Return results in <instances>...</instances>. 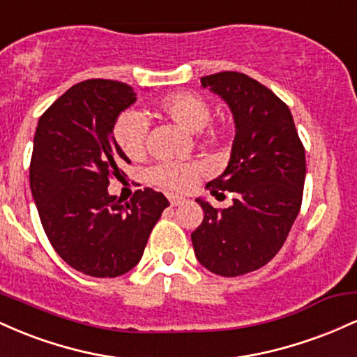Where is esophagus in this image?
<instances>
[{"label": "esophagus", "mask_w": 357, "mask_h": 357, "mask_svg": "<svg viewBox=\"0 0 357 357\" xmlns=\"http://www.w3.org/2000/svg\"><path fill=\"white\" fill-rule=\"evenodd\" d=\"M169 203H171V206H179V204L184 203V198H181V196H176V195H169Z\"/></svg>", "instance_id": "34e87169"}]
</instances>
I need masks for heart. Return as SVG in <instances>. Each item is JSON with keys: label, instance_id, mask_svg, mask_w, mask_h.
<instances>
[{"label": "heart", "instance_id": "b5f03b06", "mask_svg": "<svg viewBox=\"0 0 357 357\" xmlns=\"http://www.w3.org/2000/svg\"><path fill=\"white\" fill-rule=\"evenodd\" d=\"M158 112L169 119L174 124L190 132H199L211 119V107L202 96L190 92H176L158 102ZM147 126L136 110H126L117 117L112 136L119 149L129 159H141L146 154ZM220 130L211 129L206 132L208 141H216ZM198 178V169L181 162H159L151 169V181L167 191H188Z\"/></svg>", "mask_w": 357, "mask_h": 357}]
</instances>
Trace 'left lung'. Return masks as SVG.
<instances>
[{
  "instance_id": "8db88e82",
  "label": "left lung",
  "mask_w": 357,
  "mask_h": 357,
  "mask_svg": "<svg viewBox=\"0 0 357 357\" xmlns=\"http://www.w3.org/2000/svg\"><path fill=\"white\" fill-rule=\"evenodd\" d=\"M202 87L227 102L235 122L230 161L206 184L215 198L231 192V206L216 210L204 198L202 225L191 233L199 264L221 277L267 265L285 243L302 203L305 151L292 114L272 90L238 72L202 77Z\"/></svg>"
}]
</instances>
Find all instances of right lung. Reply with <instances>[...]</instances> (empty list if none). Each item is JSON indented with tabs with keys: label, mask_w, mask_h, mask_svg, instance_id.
Instances as JSON below:
<instances>
[{
	"label": "right lung",
	"mask_w": 357,
	"mask_h": 357,
	"mask_svg": "<svg viewBox=\"0 0 357 357\" xmlns=\"http://www.w3.org/2000/svg\"><path fill=\"white\" fill-rule=\"evenodd\" d=\"M137 100L132 87L92 79L73 85L40 117L30 188L43 230L70 267L112 278L132 270L169 202L151 188L130 203L109 195L129 158L112 136L119 114Z\"/></svg>",
	"instance_id": "right-lung-1"
}]
</instances>
